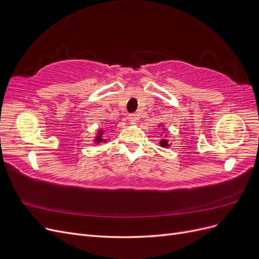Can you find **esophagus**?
<instances>
[{"mask_svg": "<svg viewBox=\"0 0 259 259\" xmlns=\"http://www.w3.org/2000/svg\"><path fill=\"white\" fill-rule=\"evenodd\" d=\"M138 119H139V115H138L137 113H131V114H128V121H130L131 123L137 122Z\"/></svg>", "mask_w": 259, "mask_h": 259, "instance_id": "34e87169", "label": "esophagus"}]
</instances>
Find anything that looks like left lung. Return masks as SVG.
<instances>
[{"label":"left lung","instance_id":"1","mask_svg":"<svg viewBox=\"0 0 259 259\" xmlns=\"http://www.w3.org/2000/svg\"><path fill=\"white\" fill-rule=\"evenodd\" d=\"M164 131H165V130H164ZM160 146H161V147H164V148L169 147L168 140H167V139H161V140H160Z\"/></svg>","mask_w":259,"mask_h":259}]
</instances>
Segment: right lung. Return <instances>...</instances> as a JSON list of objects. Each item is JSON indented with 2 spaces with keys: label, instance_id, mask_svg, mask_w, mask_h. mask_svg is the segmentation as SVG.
Returning a JSON list of instances; mask_svg holds the SVG:
<instances>
[{
  "label": "right lung",
  "instance_id": "1",
  "mask_svg": "<svg viewBox=\"0 0 259 259\" xmlns=\"http://www.w3.org/2000/svg\"><path fill=\"white\" fill-rule=\"evenodd\" d=\"M104 130H99L98 133H97V136L96 138L94 139V142H95L96 144H100V143H106L107 139L104 138Z\"/></svg>",
  "mask_w": 259,
  "mask_h": 259
}]
</instances>
